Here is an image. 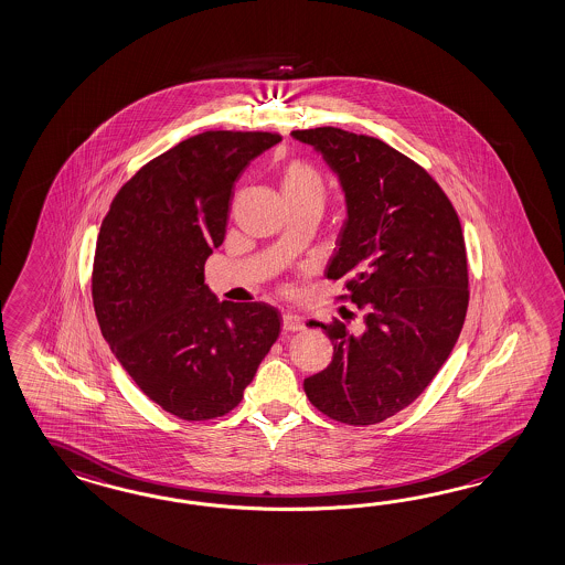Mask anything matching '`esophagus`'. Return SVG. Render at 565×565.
<instances>
[{
    "instance_id": "1",
    "label": "esophagus",
    "mask_w": 565,
    "mask_h": 565,
    "mask_svg": "<svg viewBox=\"0 0 565 565\" xmlns=\"http://www.w3.org/2000/svg\"><path fill=\"white\" fill-rule=\"evenodd\" d=\"M282 330L285 332H299V330H303V320L297 313L285 311L282 313Z\"/></svg>"
}]
</instances>
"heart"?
Here are the masks:
<instances>
[{
    "instance_id": "heart-1",
    "label": "heart",
    "mask_w": 565,
    "mask_h": 565,
    "mask_svg": "<svg viewBox=\"0 0 565 565\" xmlns=\"http://www.w3.org/2000/svg\"><path fill=\"white\" fill-rule=\"evenodd\" d=\"M282 190L285 195H316L322 198L326 192V183L316 167L309 162H290L282 175Z\"/></svg>"
}]
</instances>
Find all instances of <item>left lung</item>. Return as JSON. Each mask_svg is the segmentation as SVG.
I'll return each instance as SVG.
<instances>
[{
	"mask_svg": "<svg viewBox=\"0 0 565 565\" xmlns=\"http://www.w3.org/2000/svg\"><path fill=\"white\" fill-rule=\"evenodd\" d=\"M339 178L347 221L326 276L347 280L365 330L320 326L332 363L306 377L330 419L373 425L415 403L450 356L467 318V249L458 214L431 175L386 142L339 128L297 129Z\"/></svg>",
	"mask_w": 565,
	"mask_h": 565,
	"instance_id": "left-lung-1",
	"label": "left lung"
}]
</instances>
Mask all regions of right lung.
<instances>
[{
	"label": "right lung",
	"instance_id": "add662e5",
	"mask_svg": "<svg viewBox=\"0 0 565 565\" xmlns=\"http://www.w3.org/2000/svg\"><path fill=\"white\" fill-rule=\"evenodd\" d=\"M280 140L268 131L188 138L129 179L100 225V332L136 386L179 419L233 411L278 339V309L218 301L204 264L225 242L235 181Z\"/></svg>",
	"mask_w": 565,
	"mask_h": 565
}]
</instances>
